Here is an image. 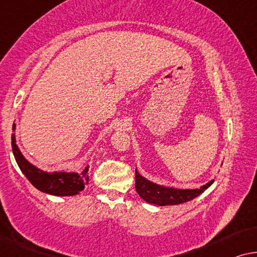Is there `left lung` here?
<instances>
[{"label":"left lung","instance_id":"left-lung-1","mask_svg":"<svg viewBox=\"0 0 257 257\" xmlns=\"http://www.w3.org/2000/svg\"><path fill=\"white\" fill-rule=\"evenodd\" d=\"M136 182L135 187L137 193L148 204L157 206H169L179 205L194 199L198 196L207 190L214 183V179L209 180L205 185L197 189H179V187L164 186L160 184L153 183L151 180L144 178L136 169Z\"/></svg>","mask_w":257,"mask_h":257}]
</instances>
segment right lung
<instances>
[{"label": "right lung", "mask_w": 257, "mask_h": 257, "mask_svg": "<svg viewBox=\"0 0 257 257\" xmlns=\"http://www.w3.org/2000/svg\"><path fill=\"white\" fill-rule=\"evenodd\" d=\"M13 130L16 132V123L13 124ZM12 147L21 171L29 179V182L42 192L58 197H70L79 194L87 185L89 165L86 166L80 173L73 171H44L31 164L23 156L16 144L15 133L12 135Z\"/></svg>", "instance_id": "1"}]
</instances>
